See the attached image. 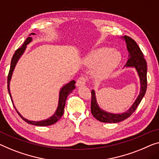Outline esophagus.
Returning <instances> with one entry per match:
<instances>
[{
  "mask_svg": "<svg viewBox=\"0 0 159 159\" xmlns=\"http://www.w3.org/2000/svg\"><path fill=\"white\" fill-rule=\"evenodd\" d=\"M86 80H87V79H86V77H84V76L80 77L79 79L77 80V81H76V86H84V85L86 84Z\"/></svg>",
  "mask_w": 159,
  "mask_h": 159,
  "instance_id": "1",
  "label": "esophagus"
}]
</instances>
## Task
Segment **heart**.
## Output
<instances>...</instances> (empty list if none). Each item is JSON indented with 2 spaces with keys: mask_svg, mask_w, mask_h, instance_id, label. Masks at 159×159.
Wrapping results in <instances>:
<instances>
[{
  "mask_svg": "<svg viewBox=\"0 0 159 159\" xmlns=\"http://www.w3.org/2000/svg\"><path fill=\"white\" fill-rule=\"evenodd\" d=\"M120 60L121 55L119 52L107 47H102L89 53L84 61L88 66H95L93 70L95 79H103L117 68Z\"/></svg>",
  "mask_w": 159,
  "mask_h": 159,
  "instance_id": "b5f03b06",
  "label": "heart"
}]
</instances>
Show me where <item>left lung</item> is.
I'll return each instance as SVG.
<instances>
[{
  "instance_id": "1",
  "label": "left lung",
  "mask_w": 159,
  "mask_h": 159,
  "mask_svg": "<svg viewBox=\"0 0 159 159\" xmlns=\"http://www.w3.org/2000/svg\"><path fill=\"white\" fill-rule=\"evenodd\" d=\"M124 39L126 43L129 58L128 59L125 67H134L138 72L141 81V91L138 98L126 112L118 114L108 113L101 110L96 103L95 92L91 91V111L93 116L97 120L103 123H118L129 118L134 112L143 98L147 89V63L143 57V54L136 42L128 35H124Z\"/></svg>"
}]
</instances>
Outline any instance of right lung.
I'll return each mask as SVG.
<instances>
[{
	"label": "right lung",
	"instance_id": "add662e5",
	"mask_svg": "<svg viewBox=\"0 0 159 159\" xmlns=\"http://www.w3.org/2000/svg\"><path fill=\"white\" fill-rule=\"evenodd\" d=\"M30 35H34V34H30ZM31 41H32V38L30 36L28 37L26 40L25 41V42L23 43V46L16 50L15 53L13 54V58H12V59H11V67H10V70H9V73L8 75V91L9 95H10L11 98V92H10V86H9V85H10V80H11V76H12V73H13V71L14 68H15L16 63H17L18 59L20 58L21 55L23 53V52H24L25 48H26L27 45ZM75 80H71V81H70V83H68V84H67L66 85H65V86L61 89L60 93H59V101H58V108H57L56 113H54V114L51 117L48 118V119L41 120V121H31V120H27L26 118H23L22 116H21L20 113L18 112V111L16 109V111H17L18 115L20 116L21 118H22V119L23 120H25V122L28 123V124H29L38 125V126H46V125H50L55 124L56 122H57L59 119H60L61 116H62L63 114L66 98H67L68 95L71 93L73 90L75 88ZM11 101H12V98H11ZM14 108H16L15 106H14Z\"/></svg>",
	"mask_w": 159,
	"mask_h": 159
}]
</instances>
